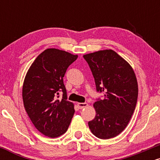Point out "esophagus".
<instances>
[{"label": "esophagus", "mask_w": 160, "mask_h": 160, "mask_svg": "<svg viewBox=\"0 0 160 160\" xmlns=\"http://www.w3.org/2000/svg\"><path fill=\"white\" fill-rule=\"evenodd\" d=\"M78 108H80V109H82V108L87 107L88 104L87 103H78Z\"/></svg>", "instance_id": "1"}]
</instances>
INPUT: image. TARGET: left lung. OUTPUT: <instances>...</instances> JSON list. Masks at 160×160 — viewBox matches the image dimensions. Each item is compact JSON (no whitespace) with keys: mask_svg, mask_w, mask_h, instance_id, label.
I'll return each mask as SVG.
<instances>
[{"mask_svg":"<svg viewBox=\"0 0 160 160\" xmlns=\"http://www.w3.org/2000/svg\"><path fill=\"white\" fill-rule=\"evenodd\" d=\"M95 79L96 91L104 92L94 106L96 115L88 122L92 133L101 139L122 132L133 114L138 88L135 72L126 60L112 49L83 56Z\"/></svg>","mask_w":160,"mask_h":160,"instance_id":"obj_1","label":"left lung"}]
</instances>
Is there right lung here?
I'll return each mask as SVG.
<instances>
[{
    "label": "right lung",
    "instance_id": "1",
    "mask_svg": "<svg viewBox=\"0 0 160 160\" xmlns=\"http://www.w3.org/2000/svg\"><path fill=\"white\" fill-rule=\"evenodd\" d=\"M77 58V55L60 49H45L25 76L22 87L25 111L35 128L46 136L63 135L74 116V104L67 100L63 78ZM60 92L62 100L58 98Z\"/></svg>",
    "mask_w": 160,
    "mask_h": 160
}]
</instances>
